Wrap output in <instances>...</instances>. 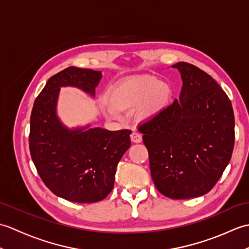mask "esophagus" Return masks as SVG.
<instances>
[{
	"label": "esophagus",
	"mask_w": 249,
	"mask_h": 249,
	"mask_svg": "<svg viewBox=\"0 0 249 249\" xmlns=\"http://www.w3.org/2000/svg\"><path fill=\"white\" fill-rule=\"evenodd\" d=\"M130 139L133 142H135V143H140V142L142 141V135L140 133H138V131H133L130 135Z\"/></svg>",
	"instance_id": "34e87169"
}]
</instances>
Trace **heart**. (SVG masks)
<instances>
[{"instance_id":"b5f03b06","label":"heart","mask_w":249,"mask_h":249,"mask_svg":"<svg viewBox=\"0 0 249 249\" xmlns=\"http://www.w3.org/2000/svg\"><path fill=\"white\" fill-rule=\"evenodd\" d=\"M170 89L155 77L142 76L121 83L111 94V104L118 110L138 108L141 119H150L166 107Z\"/></svg>"}]
</instances>
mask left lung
I'll use <instances>...</instances> for the list:
<instances>
[{"mask_svg": "<svg viewBox=\"0 0 249 249\" xmlns=\"http://www.w3.org/2000/svg\"><path fill=\"white\" fill-rule=\"evenodd\" d=\"M183 87L176 99L139 125L151 176L170 199L200 197L212 189L234 146V113L219 84L199 67L178 62Z\"/></svg>", "mask_w": 249, "mask_h": 249, "instance_id": "obj_1", "label": "left lung"}]
</instances>
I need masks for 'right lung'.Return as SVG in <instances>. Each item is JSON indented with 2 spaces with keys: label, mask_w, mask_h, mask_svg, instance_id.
Instances as JSON below:
<instances>
[{
  "label": "right lung",
  "mask_w": 249,
  "mask_h": 249,
  "mask_svg": "<svg viewBox=\"0 0 249 249\" xmlns=\"http://www.w3.org/2000/svg\"><path fill=\"white\" fill-rule=\"evenodd\" d=\"M100 78V71L65 68L49 78L31 113L29 145L37 172L54 195L77 203L107 197L116 166L130 146L129 129L68 130L55 114L61 87H77L94 95Z\"/></svg>",
  "instance_id": "obj_1"
}]
</instances>
